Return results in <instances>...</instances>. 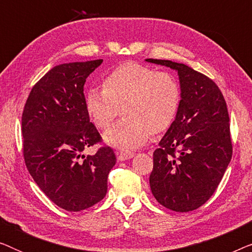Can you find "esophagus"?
Returning a JSON list of instances; mask_svg holds the SVG:
<instances>
[{
    "label": "esophagus",
    "instance_id": "34e87169",
    "mask_svg": "<svg viewBox=\"0 0 252 252\" xmlns=\"http://www.w3.org/2000/svg\"><path fill=\"white\" fill-rule=\"evenodd\" d=\"M133 156H134V153H132V151H119V153H117V158H118V161L130 159Z\"/></svg>",
    "mask_w": 252,
    "mask_h": 252
}]
</instances>
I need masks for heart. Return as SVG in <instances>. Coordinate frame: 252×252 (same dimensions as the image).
Wrapping results in <instances>:
<instances>
[{"label": "heart", "instance_id": "heart-1", "mask_svg": "<svg viewBox=\"0 0 252 252\" xmlns=\"http://www.w3.org/2000/svg\"><path fill=\"white\" fill-rule=\"evenodd\" d=\"M102 87V92L92 88L86 93V111L96 127L105 129L122 108L125 120L103 136L105 143L119 149H134L147 142L150 133L166 132L180 108L181 88L174 75L135 62L113 68Z\"/></svg>", "mask_w": 252, "mask_h": 252}]
</instances>
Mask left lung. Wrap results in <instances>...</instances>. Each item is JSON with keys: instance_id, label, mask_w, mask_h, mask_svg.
Returning a JSON list of instances; mask_svg holds the SVG:
<instances>
[{"instance_id": "8db88e82", "label": "left lung", "mask_w": 252, "mask_h": 252, "mask_svg": "<svg viewBox=\"0 0 252 252\" xmlns=\"http://www.w3.org/2000/svg\"><path fill=\"white\" fill-rule=\"evenodd\" d=\"M146 61L177 71L181 88L178 115L154 153L151 192L172 211H192L213 195L232 159L225 98L211 79L187 65Z\"/></svg>"}]
</instances>
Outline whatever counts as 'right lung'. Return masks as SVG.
Wrapping results in <instances>:
<instances>
[{"label":"right lung","mask_w":252,"mask_h":252,"mask_svg":"<svg viewBox=\"0 0 252 252\" xmlns=\"http://www.w3.org/2000/svg\"><path fill=\"white\" fill-rule=\"evenodd\" d=\"M103 60L60 64L34 85L22 117L24 159L41 190L60 208L79 212L102 201L116 164L85 106L86 79Z\"/></svg>","instance_id":"obj_1"}]
</instances>
